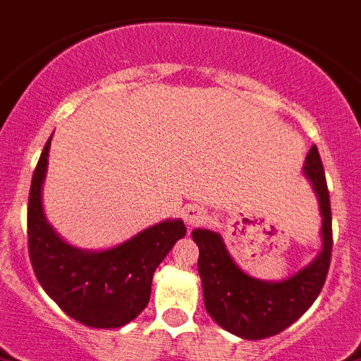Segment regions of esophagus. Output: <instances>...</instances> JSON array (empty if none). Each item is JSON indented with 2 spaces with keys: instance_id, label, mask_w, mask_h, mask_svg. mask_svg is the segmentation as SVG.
<instances>
[{
  "instance_id": "1",
  "label": "esophagus",
  "mask_w": 361,
  "mask_h": 361,
  "mask_svg": "<svg viewBox=\"0 0 361 361\" xmlns=\"http://www.w3.org/2000/svg\"><path fill=\"white\" fill-rule=\"evenodd\" d=\"M183 216L188 227H197V225H202L207 221V210L199 207V204H186L183 210Z\"/></svg>"
}]
</instances>
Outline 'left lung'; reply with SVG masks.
<instances>
[{"label": "left lung", "instance_id": "left-lung-1", "mask_svg": "<svg viewBox=\"0 0 361 361\" xmlns=\"http://www.w3.org/2000/svg\"><path fill=\"white\" fill-rule=\"evenodd\" d=\"M302 173L312 184L321 214V251L314 260L282 281H262L238 266L223 236L216 231L195 228L199 247L197 269L204 308L221 329L243 339H264L281 334L299 319L319 297L332 252V214L319 151L312 145Z\"/></svg>", "mask_w": 361, "mask_h": 361}]
</instances>
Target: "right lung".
Segmentation results:
<instances>
[{"instance_id":"1","label":"right lung","mask_w":361,"mask_h":361,"mask_svg":"<svg viewBox=\"0 0 361 361\" xmlns=\"http://www.w3.org/2000/svg\"><path fill=\"white\" fill-rule=\"evenodd\" d=\"M51 138L42 151L29 193L27 232L32 269L44 291L71 319L92 329H120L144 312L154 269L186 236V225L178 217L164 219L97 251L71 245L47 221L42 201Z\"/></svg>"}]
</instances>
